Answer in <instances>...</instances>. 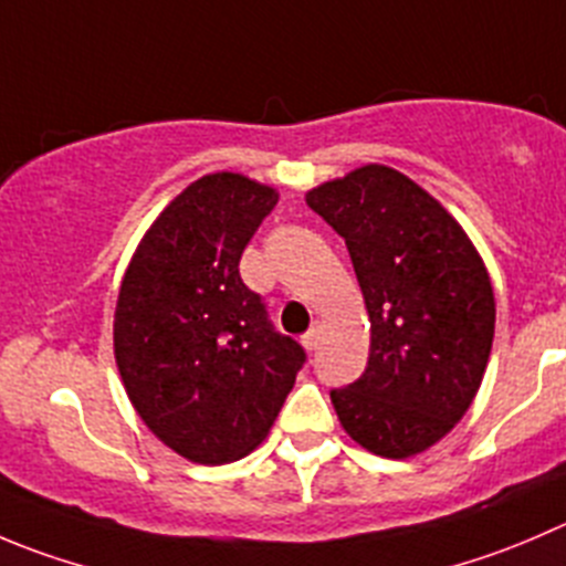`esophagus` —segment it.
<instances>
[{"instance_id":"34e87169","label":"esophagus","mask_w":566,"mask_h":566,"mask_svg":"<svg viewBox=\"0 0 566 566\" xmlns=\"http://www.w3.org/2000/svg\"><path fill=\"white\" fill-rule=\"evenodd\" d=\"M321 334H323V326L315 321V323H312L310 332L304 334V339H301V343H304V348L310 350V354H312V350H317V345H321Z\"/></svg>"}]
</instances>
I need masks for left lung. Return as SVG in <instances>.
Returning <instances> with one entry per match:
<instances>
[{
  "instance_id": "1",
  "label": "left lung",
  "mask_w": 566,
  "mask_h": 566,
  "mask_svg": "<svg viewBox=\"0 0 566 566\" xmlns=\"http://www.w3.org/2000/svg\"><path fill=\"white\" fill-rule=\"evenodd\" d=\"M345 240L370 317L367 367L332 389L345 434L384 459L429 451L464 417L490 361L495 293L462 223L389 166L306 193Z\"/></svg>"
}]
</instances>
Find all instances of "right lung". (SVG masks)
Wrapping results in <instances>:
<instances>
[{"label": "right lung", "mask_w": 566, "mask_h": 566, "mask_svg": "<svg viewBox=\"0 0 566 566\" xmlns=\"http://www.w3.org/2000/svg\"><path fill=\"white\" fill-rule=\"evenodd\" d=\"M276 201V188L243 174H207L157 216L120 279V381L151 434L196 464L249 457L306 359L238 271Z\"/></svg>", "instance_id": "obj_1"}]
</instances>
